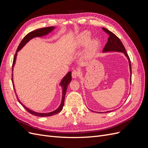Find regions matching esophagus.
<instances>
[{
	"instance_id": "1",
	"label": "esophagus",
	"mask_w": 148,
	"mask_h": 148,
	"mask_svg": "<svg viewBox=\"0 0 148 148\" xmlns=\"http://www.w3.org/2000/svg\"><path fill=\"white\" fill-rule=\"evenodd\" d=\"M79 76V73L77 70H73L71 73V77L73 78H77Z\"/></svg>"
}]
</instances>
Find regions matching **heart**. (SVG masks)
<instances>
[{
    "mask_svg": "<svg viewBox=\"0 0 148 148\" xmlns=\"http://www.w3.org/2000/svg\"><path fill=\"white\" fill-rule=\"evenodd\" d=\"M91 34L89 31H84L82 33L79 35L78 36V37L76 39L75 42V47L76 48H80L86 45L90 39ZM98 44V41L97 39H93L92 41H90L88 45V49L87 52V55L90 54L92 50L95 49Z\"/></svg>",
    "mask_w": 148,
    "mask_h": 148,
    "instance_id": "1",
    "label": "heart"
}]
</instances>
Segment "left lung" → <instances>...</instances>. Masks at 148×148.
Wrapping results in <instances>:
<instances>
[{"mask_svg": "<svg viewBox=\"0 0 148 148\" xmlns=\"http://www.w3.org/2000/svg\"><path fill=\"white\" fill-rule=\"evenodd\" d=\"M102 29L104 30L105 32L109 34V38L107 42L106 43L104 48L103 49V52H110V51H115V52H123L124 54L127 57L129 62L130 65V82H132V66H131V62L130 60L129 56H128L126 49H125L123 44L121 42L120 39L116 36L115 34H114L112 32H111L109 30L105 28H102ZM110 111L105 112V113L108 112ZM101 113V112H98Z\"/></svg>", "mask_w": 148, "mask_h": 148, "instance_id": "obj_1", "label": "left lung"}]
</instances>
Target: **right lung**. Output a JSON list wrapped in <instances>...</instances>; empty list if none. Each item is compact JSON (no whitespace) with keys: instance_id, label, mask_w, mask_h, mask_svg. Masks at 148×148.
<instances>
[{"instance_id":"right-lung-1","label":"right lung","mask_w":148,"mask_h":148,"mask_svg":"<svg viewBox=\"0 0 148 148\" xmlns=\"http://www.w3.org/2000/svg\"><path fill=\"white\" fill-rule=\"evenodd\" d=\"M55 27L53 26H49V27H46V28H40V29H36L34 31H31V32L29 33L28 34H26L25 36L24 37V38L22 39V41H21V42L20 43L18 47L17 48L16 52L15 54L14 58H13V65H12V72L13 70V66L15 65V62H16V56H17V52H18L20 49H21L23 48V47L25 45V44L27 43L29 40H31V39H33L34 38L36 37H41L43 36L47 35V34H49V33H51L52 30L54 29ZM12 76H13V73H12ZM12 83H13V87H14V84H13V78L12 79ZM71 71H69V72L67 73L65 77H64V78L62 79V81L60 82V85L62 88V101H61V104L60 105V106L58 107V108L55 110L54 111L51 112H48V113H39V112H36L33 111L32 110L29 109L28 107H26L25 106H24L22 103L20 102V101L18 99V97L16 94V96L20 104L23 106V107L24 108L27 110L28 112H29L31 114L34 115L35 116H38V117H49V116H52L53 115H56L58 113H59L63 109V106L64 105V101H65V96L66 94V91L67 89V87H68V85L69 84V83L71 82ZM15 89V88H14ZM16 93V92H15Z\"/></svg>"}]
</instances>
